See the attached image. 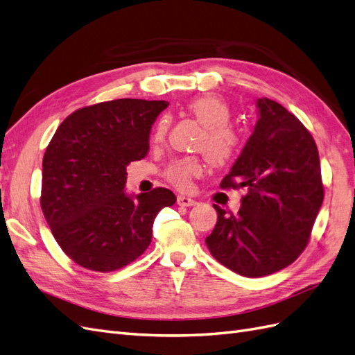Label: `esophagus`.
Returning <instances> with one entry per match:
<instances>
[{"label":"esophagus","instance_id":"1","mask_svg":"<svg viewBox=\"0 0 355 355\" xmlns=\"http://www.w3.org/2000/svg\"><path fill=\"white\" fill-rule=\"evenodd\" d=\"M178 204H179V206H182V207H189V206H196L197 201L192 200V198H188L185 196H179L178 197Z\"/></svg>","mask_w":355,"mask_h":355}]
</instances>
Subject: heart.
I'll return each mask as SVG.
<instances>
[{
	"mask_svg": "<svg viewBox=\"0 0 355 355\" xmlns=\"http://www.w3.org/2000/svg\"><path fill=\"white\" fill-rule=\"evenodd\" d=\"M188 111L204 127L198 137L197 149L207 157L213 166H227L237 157L241 146L240 133L230 124L232 112L220 96L207 93L188 103ZM168 121L161 116L157 121L151 141L159 145L167 135ZM202 173V164L197 157H182L167 164L163 175L168 184L178 189H187L191 180Z\"/></svg>",
	"mask_w": 355,
	"mask_h": 355,
	"instance_id": "heart-1",
	"label": "heart"
}]
</instances>
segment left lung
I'll use <instances>...</instances> for the list:
<instances>
[{
    "instance_id": "obj_1",
    "label": "left lung",
    "mask_w": 355,
    "mask_h": 355,
    "mask_svg": "<svg viewBox=\"0 0 355 355\" xmlns=\"http://www.w3.org/2000/svg\"><path fill=\"white\" fill-rule=\"evenodd\" d=\"M259 120L222 189L245 188L237 214L214 204L211 256L244 277L283 270L305 250L324 198L314 137L284 106L257 101Z\"/></svg>"
}]
</instances>
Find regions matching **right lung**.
Wrapping results in <instances>:
<instances>
[{
  "label": "right lung",
  "instance_id": "1",
  "mask_svg": "<svg viewBox=\"0 0 355 355\" xmlns=\"http://www.w3.org/2000/svg\"><path fill=\"white\" fill-rule=\"evenodd\" d=\"M166 101L116 99L84 106L58 127L42 158L41 210L75 263L111 272L151 244L158 211L173 206L167 188L124 191L125 166L149 151V132Z\"/></svg>",
  "mask_w": 355,
  "mask_h": 355
}]
</instances>
